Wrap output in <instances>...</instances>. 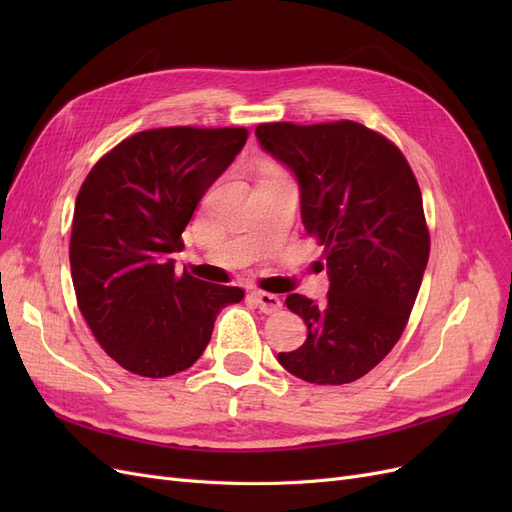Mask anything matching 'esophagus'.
Instances as JSON below:
<instances>
[{
  "label": "esophagus",
  "instance_id": "1",
  "mask_svg": "<svg viewBox=\"0 0 512 512\" xmlns=\"http://www.w3.org/2000/svg\"><path fill=\"white\" fill-rule=\"evenodd\" d=\"M252 299H254L256 307L260 309L262 314H277L282 309V301H280V297H277V294L254 290L252 292Z\"/></svg>",
  "mask_w": 512,
  "mask_h": 512
}]
</instances>
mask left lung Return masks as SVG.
Instances as JSON below:
<instances>
[{"instance_id":"obj_1","label":"left lung","mask_w":512,"mask_h":512,"mask_svg":"<svg viewBox=\"0 0 512 512\" xmlns=\"http://www.w3.org/2000/svg\"><path fill=\"white\" fill-rule=\"evenodd\" d=\"M260 147L299 183L301 220L324 245L329 294H290L301 348L277 361L305 382L348 384L374 369L406 329L429 260L423 196L401 151L354 121L260 123Z\"/></svg>"}]
</instances>
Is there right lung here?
<instances>
[{
	"instance_id": "1",
	"label": "right lung",
	"mask_w": 512,
	"mask_h": 512,
	"mask_svg": "<svg viewBox=\"0 0 512 512\" xmlns=\"http://www.w3.org/2000/svg\"><path fill=\"white\" fill-rule=\"evenodd\" d=\"M245 128H158L121 141L76 196L70 269L76 301L106 354L132 374L166 378L205 352L237 286L175 273L181 232L237 158Z\"/></svg>"
}]
</instances>
